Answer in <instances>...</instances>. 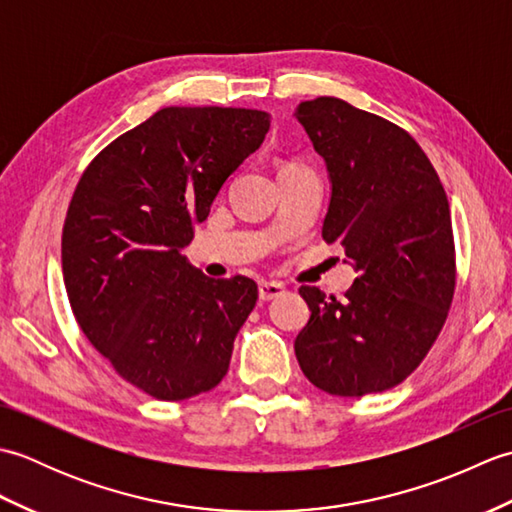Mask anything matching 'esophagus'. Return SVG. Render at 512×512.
Here are the masks:
<instances>
[{
    "label": "esophagus",
    "instance_id": "34e87169",
    "mask_svg": "<svg viewBox=\"0 0 512 512\" xmlns=\"http://www.w3.org/2000/svg\"><path fill=\"white\" fill-rule=\"evenodd\" d=\"M284 292V286L275 284V281H262V284H259V299L262 301H273L284 295Z\"/></svg>",
    "mask_w": 512,
    "mask_h": 512
}]
</instances>
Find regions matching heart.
<instances>
[{"label": "heart", "instance_id": "obj_1", "mask_svg": "<svg viewBox=\"0 0 512 512\" xmlns=\"http://www.w3.org/2000/svg\"><path fill=\"white\" fill-rule=\"evenodd\" d=\"M286 167H295V162H288V165H284L281 169H286Z\"/></svg>", "mask_w": 512, "mask_h": 512}]
</instances>
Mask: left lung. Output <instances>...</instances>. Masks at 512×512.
<instances>
[{
    "label": "left lung",
    "mask_w": 512,
    "mask_h": 512,
    "mask_svg": "<svg viewBox=\"0 0 512 512\" xmlns=\"http://www.w3.org/2000/svg\"><path fill=\"white\" fill-rule=\"evenodd\" d=\"M330 173L323 239L358 277L345 299L301 286L310 321L295 354L314 387L358 398L400 385L436 343L453 301L447 193L405 129L334 96L297 107Z\"/></svg>",
    "instance_id": "obj_1"
}]
</instances>
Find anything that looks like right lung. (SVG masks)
Masks as SVG:
<instances>
[{
    "label": "right lung",
    "mask_w": 512,
    "mask_h": 512,
    "mask_svg": "<svg viewBox=\"0 0 512 512\" xmlns=\"http://www.w3.org/2000/svg\"><path fill=\"white\" fill-rule=\"evenodd\" d=\"M270 116L244 107H165L96 156L61 237L76 323L116 374L158 400L213 389L257 301L248 277L209 279L182 248Z\"/></svg>",
    "instance_id": "1"
}]
</instances>
